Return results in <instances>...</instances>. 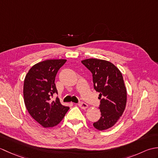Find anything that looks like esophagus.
<instances>
[{"instance_id":"obj_1","label":"esophagus","mask_w":158,"mask_h":158,"mask_svg":"<svg viewBox=\"0 0 158 158\" xmlns=\"http://www.w3.org/2000/svg\"><path fill=\"white\" fill-rule=\"evenodd\" d=\"M78 105H79V106L80 107V108H81L83 109H86L88 107V105H87V104H85V102H79L78 104Z\"/></svg>"}]
</instances>
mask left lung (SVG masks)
Instances as JSON below:
<instances>
[{"label": "left lung", "instance_id": "obj_1", "mask_svg": "<svg viewBox=\"0 0 158 158\" xmlns=\"http://www.w3.org/2000/svg\"><path fill=\"white\" fill-rule=\"evenodd\" d=\"M81 62L92 73L94 88L100 93L101 117L93 126L99 130L109 129L117 123L126 108L127 92L122 74L106 60L89 58Z\"/></svg>", "mask_w": 158, "mask_h": 158}]
</instances>
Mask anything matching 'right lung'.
<instances>
[{
	"label": "right lung",
	"instance_id": "add662e5",
	"mask_svg": "<svg viewBox=\"0 0 158 158\" xmlns=\"http://www.w3.org/2000/svg\"><path fill=\"white\" fill-rule=\"evenodd\" d=\"M66 60H48L39 62L29 70L23 83V99L31 117L44 127H53L61 122L69 106H63L57 97L55 78Z\"/></svg>",
	"mask_w": 158,
	"mask_h": 158
}]
</instances>
